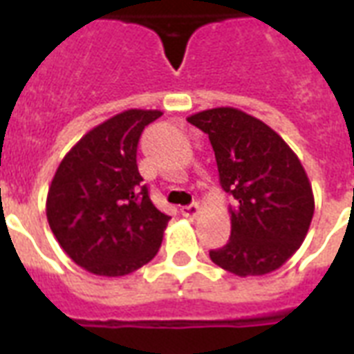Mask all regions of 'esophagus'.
Listing matches in <instances>:
<instances>
[{
  "label": "esophagus",
  "instance_id": "34e87169",
  "mask_svg": "<svg viewBox=\"0 0 354 354\" xmlns=\"http://www.w3.org/2000/svg\"><path fill=\"white\" fill-rule=\"evenodd\" d=\"M198 213H200L198 204H191V205H185V207H182V215L185 216V218H194V216L198 215Z\"/></svg>",
  "mask_w": 354,
  "mask_h": 354
}]
</instances>
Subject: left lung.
Returning <instances> with one entry per match:
<instances>
[{
	"label": "left lung",
	"instance_id": "obj_1",
	"mask_svg": "<svg viewBox=\"0 0 354 354\" xmlns=\"http://www.w3.org/2000/svg\"><path fill=\"white\" fill-rule=\"evenodd\" d=\"M187 121L209 136L222 189L236 200L232 236L211 250V261L241 277L274 272L299 250L313 222L301 161L279 133L236 108H211Z\"/></svg>",
	"mask_w": 354,
	"mask_h": 354
}]
</instances>
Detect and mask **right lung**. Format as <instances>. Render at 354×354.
Wrapping results in <instances>:
<instances>
[{
    "label": "right lung",
    "mask_w": 354,
    "mask_h": 354,
    "mask_svg": "<svg viewBox=\"0 0 354 354\" xmlns=\"http://www.w3.org/2000/svg\"><path fill=\"white\" fill-rule=\"evenodd\" d=\"M160 110H127L80 138L64 156L47 193V222L73 263L119 277L154 259L171 216L149 196L138 143Z\"/></svg>",
    "instance_id": "1"
}]
</instances>
